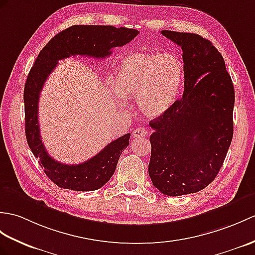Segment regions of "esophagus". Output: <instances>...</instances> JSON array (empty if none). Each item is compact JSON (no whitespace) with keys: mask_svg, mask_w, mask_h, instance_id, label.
<instances>
[{"mask_svg":"<svg viewBox=\"0 0 255 255\" xmlns=\"http://www.w3.org/2000/svg\"><path fill=\"white\" fill-rule=\"evenodd\" d=\"M147 133H149V131H147L146 128H144V127H138V128H135L133 130L132 135H133L134 138H141V137H146Z\"/></svg>","mask_w":255,"mask_h":255,"instance_id":"obj_1","label":"esophagus"}]
</instances>
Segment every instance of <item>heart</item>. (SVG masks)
Returning a JSON list of instances; mask_svg holds the SVG:
<instances>
[{"label":"heart","mask_w":255,"mask_h":255,"mask_svg":"<svg viewBox=\"0 0 255 255\" xmlns=\"http://www.w3.org/2000/svg\"><path fill=\"white\" fill-rule=\"evenodd\" d=\"M183 67L170 53H131L123 57L115 73V91L135 99L138 110L149 117L167 112L179 96Z\"/></svg>","instance_id":"1"}]
</instances>
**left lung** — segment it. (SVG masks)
Instances as JSON below:
<instances>
[{
	"label": "left lung",
	"instance_id": "1",
	"mask_svg": "<svg viewBox=\"0 0 255 255\" xmlns=\"http://www.w3.org/2000/svg\"><path fill=\"white\" fill-rule=\"evenodd\" d=\"M182 50V98L150 122L149 175L163 194L179 197L208 187L234 134L235 90L222 54L199 34L162 30Z\"/></svg>",
	"mask_w": 255,
	"mask_h": 255
}]
</instances>
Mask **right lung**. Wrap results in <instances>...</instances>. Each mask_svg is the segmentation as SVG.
Returning <instances> with one entry per match:
<instances>
[{
  "mask_svg": "<svg viewBox=\"0 0 255 255\" xmlns=\"http://www.w3.org/2000/svg\"><path fill=\"white\" fill-rule=\"evenodd\" d=\"M138 33L135 29L125 27L72 26L49 41L29 72L23 90L27 142L47 178L58 187L75 191H93L103 187L113 176L122 152L128 146L130 133L112 141L85 163L67 165L55 161L41 140L38 120L40 92L45 80L60 60L75 55L105 58L111 55L113 47L129 43Z\"/></svg>",
  "mask_w": 255,
  "mask_h": 255,
  "instance_id": "obj_1",
  "label": "right lung"
}]
</instances>
